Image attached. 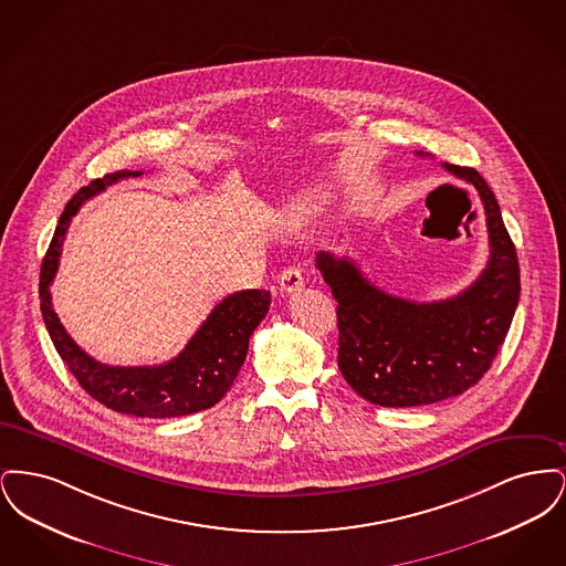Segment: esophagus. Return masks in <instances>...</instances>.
Listing matches in <instances>:
<instances>
[{
	"mask_svg": "<svg viewBox=\"0 0 566 566\" xmlns=\"http://www.w3.org/2000/svg\"><path fill=\"white\" fill-rule=\"evenodd\" d=\"M303 284H305V280H303V271H301V268L293 265V268L282 271V275H280V289H282L286 295H293L296 291H301Z\"/></svg>",
	"mask_w": 566,
	"mask_h": 566,
	"instance_id": "34e87169",
	"label": "esophagus"
}]
</instances>
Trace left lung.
Wrapping results in <instances>:
<instances>
[{
	"instance_id": "8db88e82",
	"label": "left lung",
	"mask_w": 566,
	"mask_h": 566,
	"mask_svg": "<svg viewBox=\"0 0 566 566\" xmlns=\"http://www.w3.org/2000/svg\"><path fill=\"white\" fill-rule=\"evenodd\" d=\"M443 167L480 192L490 238L488 265L462 293L416 303L379 291L348 256H316L339 303L337 365L369 403L418 407L462 395L484 377L512 326L520 265L496 197L473 167Z\"/></svg>"
}]
</instances>
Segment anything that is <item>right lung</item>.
I'll list each match as a JSON object with an SVG mask.
<instances>
[{"mask_svg":"<svg viewBox=\"0 0 566 566\" xmlns=\"http://www.w3.org/2000/svg\"><path fill=\"white\" fill-rule=\"evenodd\" d=\"M142 171H116L82 187L65 206L40 271V310L54 348L82 388L108 409L137 418H178L218 403L242 369L250 335L270 312V291L224 296L176 358L153 367H112L91 358L54 314L51 282L72 218L106 187Z\"/></svg>","mask_w":566,"mask_h":566,"instance_id":"obj_1","label":"right lung"}]
</instances>
